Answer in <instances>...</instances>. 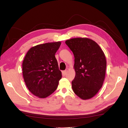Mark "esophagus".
Masks as SVG:
<instances>
[{
  "instance_id": "34e87169",
  "label": "esophagus",
  "mask_w": 128,
  "mask_h": 128,
  "mask_svg": "<svg viewBox=\"0 0 128 128\" xmlns=\"http://www.w3.org/2000/svg\"><path fill=\"white\" fill-rule=\"evenodd\" d=\"M67 72H68V70H64V71H63V74H64V75H66V74H67Z\"/></svg>"
}]
</instances>
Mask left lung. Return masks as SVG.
<instances>
[{"label":"left lung","mask_w":128,"mask_h":128,"mask_svg":"<svg viewBox=\"0 0 128 128\" xmlns=\"http://www.w3.org/2000/svg\"><path fill=\"white\" fill-rule=\"evenodd\" d=\"M65 43L75 58L73 90L83 100L90 99L102 86L107 66L105 55L98 44L90 38H73Z\"/></svg>","instance_id":"1"}]
</instances>
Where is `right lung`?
<instances>
[{"label":"right lung","instance_id":"obj_1","mask_svg":"<svg viewBox=\"0 0 128 128\" xmlns=\"http://www.w3.org/2000/svg\"><path fill=\"white\" fill-rule=\"evenodd\" d=\"M61 42L46 43L32 47L22 63V74L29 91L44 98L55 92L62 78L55 54Z\"/></svg>","mask_w":128,"mask_h":128}]
</instances>
